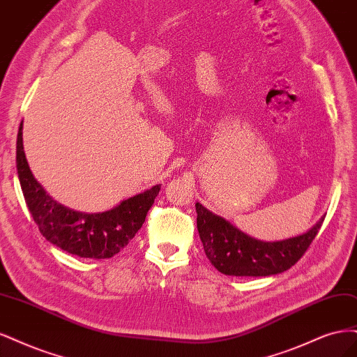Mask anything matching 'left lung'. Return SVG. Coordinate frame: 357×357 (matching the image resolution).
I'll list each match as a JSON object with an SVG mask.
<instances>
[{
	"instance_id": "8db88e82",
	"label": "left lung",
	"mask_w": 357,
	"mask_h": 357,
	"mask_svg": "<svg viewBox=\"0 0 357 357\" xmlns=\"http://www.w3.org/2000/svg\"><path fill=\"white\" fill-rule=\"evenodd\" d=\"M197 228L206 257L227 275H273L289 270L301 259L324 224V218L305 234L282 241H261L241 233L224 218L195 203Z\"/></svg>"
}]
</instances>
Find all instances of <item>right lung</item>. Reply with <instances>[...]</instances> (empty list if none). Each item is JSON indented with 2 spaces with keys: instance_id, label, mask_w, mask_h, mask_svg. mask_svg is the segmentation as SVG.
Wrapping results in <instances>:
<instances>
[{
  "instance_id": "right-lung-1",
  "label": "right lung",
  "mask_w": 357,
  "mask_h": 357,
  "mask_svg": "<svg viewBox=\"0 0 357 357\" xmlns=\"http://www.w3.org/2000/svg\"><path fill=\"white\" fill-rule=\"evenodd\" d=\"M16 166L28 209L40 233L50 243L82 258H111L135 237L160 191L154 185L102 213H83L56 203L33 178L28 166L22 123L16 144Z\"/></svg>"
}]
</instances>
